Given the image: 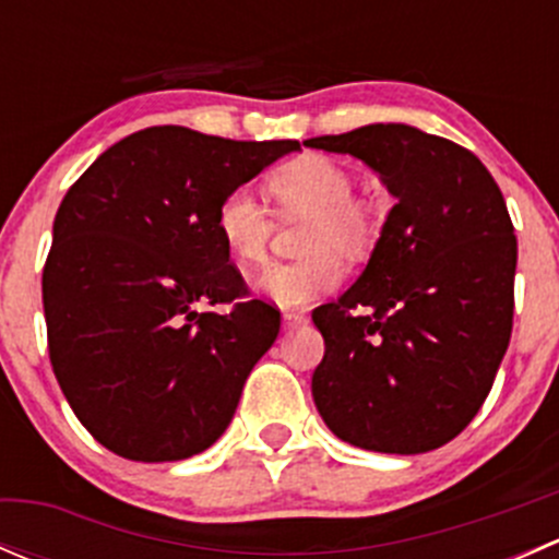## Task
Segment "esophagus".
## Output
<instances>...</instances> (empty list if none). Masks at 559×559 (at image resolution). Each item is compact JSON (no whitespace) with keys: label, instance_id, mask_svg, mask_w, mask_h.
Listing matches in <instances>:
<instances>
[{"label":"esophagus","instance_id":"obj_1","mask_svg":"<svg viewBox=\"0 0 559 559\" xmlns=\"http://www.w3.org/2000/svg\"><path fill=\"white\" fill-rule=\"evenodd\" d=\"M308 321L306 313H297V311H286L284 313V330H297V326H302Z\"/></svg>","mask_w":559,"mask_h":559}]
</instances>
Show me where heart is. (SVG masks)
Listing matches in <instances>:
<instances>
[{
  "label": "heart",
  "mask_w": 559,
  "mask_h": 559,
  "mask_svg": "<svg viewBox=\"0 0 559 559\" xmlns=\"http://www.w3.org/2000/svg\"><path fill=\"white\" fill-rule=\"evenodd\" d=\"M267 189L284 216H311L306 235V253L311 257L267 267L257 278V292L281 308L308 306L341 286L343 264L332 251L357 257L370 246L373 213L354 200L357 186L352 173L319 154L286 162L270 175ZM273 227L267 205L243 186L229 191L218 205L216 229L229 257L243 270L259 267L267 259Z\"/></svg>",
  "instance_id": "b5f03b06"
}]
</instances>
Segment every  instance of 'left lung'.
<instances>
[{
  "label": "left lung",
  "instance_id": "obj_1",
  "mask_svg": "<svg viewBox=\"0 0 559 559\" xmlns=\"http://www.w3.org/2000/svg\"><path fill=\"white\" fill-rule=\"evenodd\" d=\"M306 145L365 162L397 200L362 275L313 311L324 337L316 408L352 447L432 452L471 425L509 348V207L478 156L408 123H368Z\"/></svg>",
  "mask_w": 559,
  "mask_h": 559
}]
</instances>
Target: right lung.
Instances as JSON below:
<instances>
[{
    "label": "right lung",
    "instance_id": "add662e5",
    "mask_svg": "<svg viewBox=\"0 0 559 559\" xmlns=\"http://www.w3.org/2000/svg\"><path fill=\"white\" fill-rule=\"evenodd\" d=\"M292 151L297 140L148 127L70 186L43 270L48 352L67 403L105 449L186 460L229 427L281 313L248 300L216 213ZM222 301L234 306L227 314L195 311Z\"/></svg>",
    "mask_w": 559,
    "mask_h": 559
}]
</instances>
